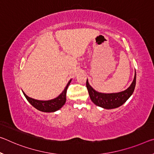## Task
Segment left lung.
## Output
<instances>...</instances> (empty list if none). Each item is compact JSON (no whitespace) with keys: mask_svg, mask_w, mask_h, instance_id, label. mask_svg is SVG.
Segmentation results:
<instances>
[{"mask_svg":"<svg viewBox=\"0 0 154 154\" xmlns=\"http://www.w3.org/2000/svg\"><path fill=\"white\" fill-rule=\"evenodd\" d=\"M136 79V76L135 72V76L130 86L127 90L123 92H118V93H100L90 86L88 79L86 81V87L90 99L95 105L105 109H113L122 106L130 98L135 88Z\"/></svg>","mask_w":154,"mask_h":154,"instance_id":"1","label":"left lung"}]
</instances>
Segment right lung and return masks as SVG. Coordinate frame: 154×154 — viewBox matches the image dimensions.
Returning <instances> with one entry per match:
<instances>
[{"label":"right lung","mask_w":154,"mask_h":154,"mask_svg":"<svg viewBox=\"0 0 154 154\" xmlns=\"http://www.w3.org/2000/svg\"><path fill=\"white\" fill-rule=\"evenodd\" d=\"M70 82H71V79L68 82L64 90H63V92L57 98L49 100V101H39V100L31 99L28 96H26L24 92H23L26 100L35 108L38 109V110L45 112H53L60 109L66 103V95L67 88L68 86H69Z\"/></svg>","instance_id":"add662e5"}]
</instances>
